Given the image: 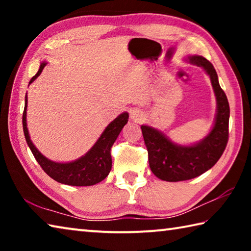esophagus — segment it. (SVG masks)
Listing matches in <instances>:
<instances>
[{"label": "esophagus", "instance_id": "34e87169", "mask_svg": "<svg viewBox=\"0 0 251 251\" xmlns=\"http://www.w3.org/2000/svg\"><path fill=\"white\" fill-rule=\"evenodd\" d=\"M142 116H143V113L139 109L135 108V109L130 110V118H131V120L139 121L142 118Z\"/></svg>", "mask_w": 251, "mask_h": 251}]
</instances>
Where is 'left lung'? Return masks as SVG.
Here are the masks:
<instances>
[{
	"label": "left lung",
	"mask_w": 251,
	"mask_h": 251,
	"mask_svg": "<svg viewBox=\"0 0 251 251\" xmlns=\"http://www.w3.org/2000/svg\"><path fill=\"white\" fill-rule=\"evenodd\" d=\"M189 59L193 64L201 66L210 76L217 99V115L207 137L193 146L176 145L159 130L145 125L141 127L151 172L159 179L166 181L188 180L201 175L217 163L228 143L230 109L216 70L202 56H193Z\"/></svg>",
	"instance_id": "obj_1"
}]
</instances>
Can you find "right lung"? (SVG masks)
<instances>
[{"instance_id":"1","label":"right lung","mask_w":251,"mask_h":251,"mask_svg":"<svg viewBox=\"0 0 251 251\" xmlns=\"http://www.w3.org/2000/svg\"><path fill=\"white\" fill-rule=\"evenodd\" d=\"M46 63H42L40 70L29 80L31 84L34 79L37 78L42 71L45 67ZM26 107H27V96L25 97V106L23 112V130L25 139L32 151L34 157L43 168V171L54 180L65 185L71 186H92L101 181L108 176L112 169V156L110 150L113 144L120 135L123 127L128 122V113H123L117 118H115L110 124L106 127L103 134L100 135L99 141L86 155L80 157L79 159L72 161V163H55L46 158L36 150L29 139L28 130L26 127Z\"/></svg>"}]
</instances>
